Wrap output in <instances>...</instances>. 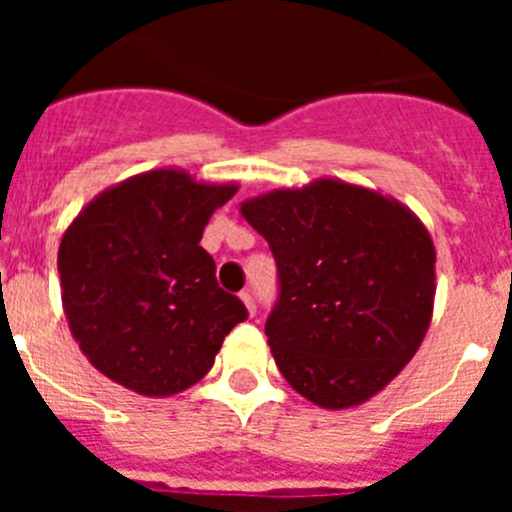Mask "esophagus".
Instances as JSON below:
<instances>
[{
  "instance_id": "34e87169",
  "label": "esophagus",
  "mask_w": 512,
  "mask_h": 512,
  "mask_svg": "<svg viewBox=\"0 0 512 512\" xmlns=\"http://www.w3.org/2000/svg\"><path fill=\"white\" fill-rule=\"evenodd\" d=\"M241 300H243V305H246V310H248V315H256V302H253V297H251V292H241Z\"/></svg>"
}]
</instances>
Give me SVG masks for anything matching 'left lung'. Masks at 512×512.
<instances>
[{
    "label": "left lung",
    "instance_id": "1",
    "mask_svg": "<svg viewBox=\"0 0 512 512\" xmlns=\"http://www.w3.org/2000/svg\"><path fill=\"white\" fill-rule=\"evenodd\" d=\"M241 215L277 259L266 338L289 387L325 410L379 395L433 318L436 248L420 217L330 176L251 197Z\"/></svg>",
    "mask_w": 512,
    "mask_h": 512
}]
</instances>
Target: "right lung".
Wrapping results in <instances>:
<instances>
[{
    "instance_id": "obj_1",
    "label": "right lung",
    "mask_w": 512,
    "mask_h": 512,
    "mask_svg": "<svg viewBox=\"0 0 512 512\" xmlns=\"http://www.w3.org/2000/svg\"><path fill=\"white\" fill-rule=\"evenodd\" d=\"M235 192L166 166L112 184L71 220L58 246L61 302L97 372L143 397H171L210 372L248 318L200 246Z\"/></svg>"
}]
</instances>
